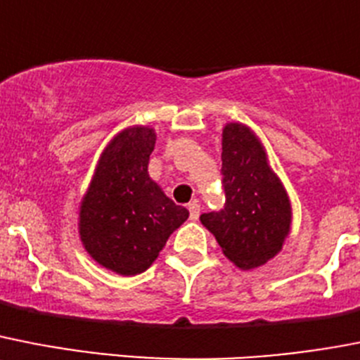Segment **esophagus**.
I'll use <instances>...</instances> for the list:
<instances>
[{"instance_id": "esophagus-1", "label": "esophagus", "mask_w": 360, "mask_h": 360, "mask_svg": "<svg viewBox=\"0 0 360 360\" xmlns=\"http://www.w3.org/2000/svg\"><path fill=\"white\" fill-rule=\"evenodd\" d=\"M187 210H189V218L191 220H198V217H200V205L196 204V202H191V204L187 205Z\"/></svg>"}]
</instances>
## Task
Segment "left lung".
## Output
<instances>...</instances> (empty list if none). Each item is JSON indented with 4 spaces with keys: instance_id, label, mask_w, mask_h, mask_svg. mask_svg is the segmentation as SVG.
Listing matches in <instances>:
<instances>
[{
    "instance_id": "8db88e82",
    "label": "left lung",
    "mask_w": 360,
    "mask_h": 360,
    "mask_svg": "<svg viewBox=\"0 0 360 360\" xmlns=\"http://www.w3.org/2000/svg\"><path fill=\"white\" fill-rule=\"evenodd\" d=\"M224 210L200 214L202 226L240 269H255L281 253L291 229V202L251 127L222 129Z\"/></svg>"
}]
</instances>
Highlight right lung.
I'll return each instance as SVG.
<instances>
[{
  "label": "right lung",
  "mask_w": 360,
  "mask_h": 360,
  "mask_svg": "<svg viewBox=\"0 0 360 360\" xmlns=\"http://www.w3.org/2000/svg\"><path fill=\"white\" fill-rule=\"evenodd\" d=\"M155 143L153 127L120 131L100 155L79 202V240L94 262L116 275L146 271L189 217L149 176Z\"/></svg>",
  "instance_id": "right-lung-1"
}]
</instances>
